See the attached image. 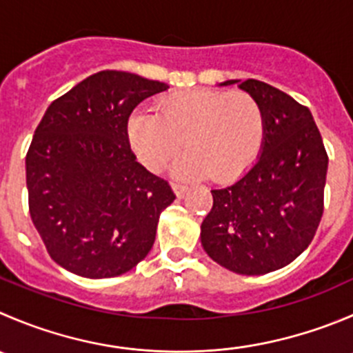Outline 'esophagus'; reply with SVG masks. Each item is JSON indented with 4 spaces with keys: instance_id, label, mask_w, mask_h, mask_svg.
I'll list each match as a JSON object with an SVG mask.
<instances>
[{
    "instance_id": "34e87169",
    "label": "esophagus",
    "mask_w": 353,
    "mask_h": 353,
    "mask_svg": "<svg viewBox=\"0 0 353 353\" xmlns=\"http://www.w3.org/2000/svg\"><path fill=\"white\" fill-rule=\"evenodd\" d=\"M172 190L177 198H184V194L188 193V186H184V184L181 183H172Z\"/></svg>"
}]
</instances>
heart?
Segmentation results:
<instances>
[{"mask_svg":"<svg viewBox=\"0 0 353 353\" xmlns=\"http://www.w3.org/2000/svg\"><path fill=\"white\" fill-rule=\"evenodd\" d=\"M155 112H134L128 122L129 141L150 170H162L184 141L190 153L174 167L177 176L210 174L225 181L245 172L262 148L263 110L243 91H177L162 98Z\"/></svg>","mask_w":353,"mask_h":353,"instance_id":"b5f03b06","label":"heart"}]
</instances>
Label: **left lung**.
I'll return each instance as SVG.
<instances>
[{
	"label": "left lung",
	"mask_w": 353,
	"mask_h": 353,
	"mask_svg": "<svg viewBox=\"0 0 353 353\" xmlns=\"http://www.w3.org/2000/svg\"><path fill=\"white\" fill-rule=\"evenodd\" d=\"M238 82L265 117L262 152L229 186L212 190L201 245L222 268L246 276L285 268L312 241L324 210L327 153L307 107L256 79Z\"/></svg>",
	"instance_id": "1"
}]
</instances>
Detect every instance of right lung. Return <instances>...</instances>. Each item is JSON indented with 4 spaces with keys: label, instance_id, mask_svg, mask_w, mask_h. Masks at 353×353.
Here are the masks:
<instances>
[{
    "label": "right lung",
    "instance_id": "1",
    "mask_svg": "<svg viewBox=\"0 0 353 353\" xmlns=\"http://www.w3.org/2000/svg\"><path fill=\"white\" fill-rule=\"evenodd\" d=\"M165 90L141 75L101 70L41 119L26 157L29 212L50 256L67 271L114 278L152 250L160 214L176 194L136 160L128 121Z\"/></svg>",
    "mask_w": 353,
    "mask_h": 353
}]
</instances>
